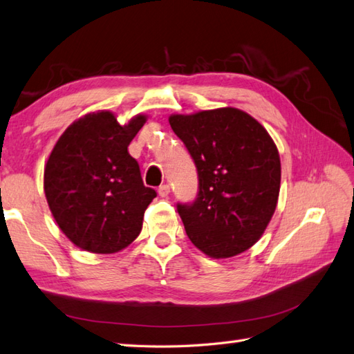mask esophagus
<instances>
[{"instance_id":"1","label":"esophagus","mask_w":354,"mask_h":354,"mask_svg":"<svg viewBox=\"0 0 354 354\" xmlns=\"http://www.w3.org/2000/svg\"><path fill=\"white\" fill-rule=\"evenodd\" d=\"M158 194H159V196H162V198H167V196L169 195V186H168V185H162V186H159V189H158Z\"/></svg>"}]
</instances>
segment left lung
<instances>
[{
  "label": "left lung",
  "mask_w": 354,
  "mask_h": 354,
  "mask_svg": "<svg viewBox=\"0 0 354 354\" xmlns=\"http://www.w3.org/2000/svg\"><path fill=\"white\" fill-rule=\"evenodd\" d=\"M199 180L192 204H178L186 234L214 259L250 248L268 226L280 194L281 164L259 122L234 107L171 114Z\"/></svg>",
  "instance_id": "left-lung-1"
}]
</instances>
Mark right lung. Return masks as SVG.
Here are the masks:
<instances>
[{"mask_svg":"<svg viewBox=\"0 0 354 354\" xmlns=\"http://www.w3.org/2000/svg\"><path fill=\"white\" fill-rule=\"evenodd\" d=\"M147 120L120 125L111 111L84 114L64 131L44 167V194L61 231L82 250L100 254L128 247L156 196L142 183L128 146Z\"/></svg>","mask_w":354,"mask_h":354,"instance_id":"obj_1","label":"right lung"}]
</instances>
